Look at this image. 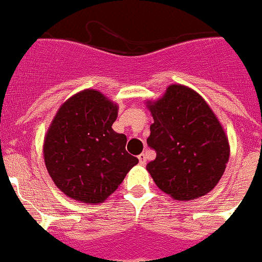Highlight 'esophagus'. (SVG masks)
Here are the masks:
<instances>
[{
  "label": "esophagus",
  "instance_id": "esophagus-1",
  "mask_svg": "<svg viewBox=\"0 0 262 262\" xmlns=\"http://www.w3.org/2000/svg\"><path fill=\"white\" fill-rule=\"evenodd\" d=\"M139 162H140L141 166H144V164L146 163V156L144 153H141L140 156H139Z\"/></svg>",
  "mask_w": 262,
  "mask_h": 262
}]
</instances>
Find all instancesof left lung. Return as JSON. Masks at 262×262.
I'll return each mask as SVG.
<instances>
[{
	"label": "left lung",
	"instance_id": "8db88e82",
	"mask_svg": "<svg viewBox=\"0 0 262 262\" xmlns=\"http://www.w3.org/2000/svg\"><path fill=\"white\" fill-rule=\"evenodd\" d=\"M154 122L148 145L157 151L146 170L156 185L175 201L210 193L225 172L230 145L211 106L193 89L170 84L163 96L148 100Z\"/></svg>",
	"mask_w": 262,
	"mask_h": 262
}]
</instances>
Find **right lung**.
Returning <instances> with one entry per match:
<instances>
[{"label":"right lung","instance_id":"1","mask_svg":"<svg viewBox=\"0 0 262 262\" xmlns=\"http://www.w3.org/2000/svg\"><path fill=\"white\" fill-rule=\"evenodd\" d=\"M118 105L94 89L77 92L55 114L43 140L47 172L68 198L103 203L135 164L127 138L112 124Z\"/></svg>","mask_w":262,"mask_h":262}]
</instances>
